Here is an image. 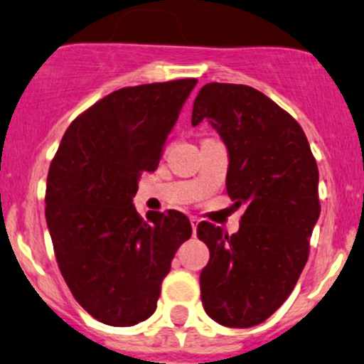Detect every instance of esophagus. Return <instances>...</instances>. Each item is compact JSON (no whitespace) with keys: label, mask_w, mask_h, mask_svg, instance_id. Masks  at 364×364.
Segmentation results:
<instances>
[{"label":"esophagus","mask_w":364,"mask_h":364,"mask_svg":"<svg viewBox=\"0 0 364 364\" xmlns=\"http://www.w3.org/2000/svg\"><path fill=\"white\" fill-rule=\"evenodd\" d=\"M191 226H193V235H196V228H198V224H200V220L196 219V217H191Z\"/></svg>","instance_id":"1"}]
</instances>
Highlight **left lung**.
Segmentation results:
<instances>
[{"instance_id": "left-lung-1", "label": "left lung", "mask_w": 364, "mask_h": 364, "mask_svg": "<svg viewBox=\"0 0 364 364\" xmlns=\"http://www.w3.org/2000/svg\"><path fill=\"white\" fill-rule=\"evenodd\" d=\"M230 154L226 189L245 207L238 233L198 224L210 261L200 275L205 312L228 328L268 319L293 293L321 213L319 170L301 126L257 89L212 82L194 100Z\"/></svg>"}]
</instances>
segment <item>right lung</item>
Instances as JSON below:
<instances>
[{
    "label": "right lung",
    "mask_w": 364,
    "mask_h": 364,
    "mask_svg": "<svg viewBox=\"0 0 364 364\" xmlns=\"http://www.w3.org/2000/svg\"><path fill=\"white\" fill-rule=\"evenodd\" d=\"M196 82L110 92L71 122L48 168L45 219L55 259L75 299L103 324L124 328L154 314L171 259L193 233L182 212L144 219L133 198Z\"/></svg>",
    "instance_id": "1"
}]
</instances>
